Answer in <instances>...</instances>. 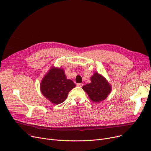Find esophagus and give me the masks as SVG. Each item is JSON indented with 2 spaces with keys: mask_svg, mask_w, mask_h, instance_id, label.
I'll return each mask as SVG.
<instances>
[{
  "mask_svg": "<svg viewBox=\"0 0 151 151\" xmlns=\"http://www.w3.org/2000/svg\"><path fill=\"white\" fill-rule=\"evenodd\" d=\"M77 86H79V87H82V86H83V83H77Z\"/></svg>",
  "mask_w": 151,
  "mask_h": 151,
  "instance_id": "obj_1",
  "label": "esophagus"
}]
</instances>
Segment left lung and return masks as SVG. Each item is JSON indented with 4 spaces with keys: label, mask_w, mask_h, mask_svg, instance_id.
<instances>
[{
    "label": "left lung",
    "mask_w": 151,
    "mask_h": 151,
    "mask_svg": "<svg viewBox=\"0 0 151 151\" xmlns=\"http://www.w3.org/2000/svg\"><path fill=\"white\" fill-rule=\"evenodd\" d=\"M90 83L82 86L90 99L94 102H99L107 98L111 90V86L102 75L94 73Z\"/></svg>",
    "instance_id": "left-lung-1"
}]
</instances>
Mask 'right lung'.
Returning a JSON list of instances; mask_svg holds the SVG:
<instances>
[{"instance_id":"add662e5","label":"right lung","mask_w":151,"mask_h":151,"mask_svg":"<svg viewBox=\"0 0 151 151\" xmlns=\"http://www.w3.org/2000/svg\"><path fill=\"white\" fill-rule=\"evenodd\" d=\"M76 87L75 83L67 79L63 69L52 67L44 76L40 84L41 93L54 104L63 102L68 93Z\"/></svg>"}]
</instances>
